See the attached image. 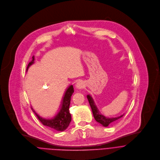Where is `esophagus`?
Returning a JSON list of instances; mask_svg holds the SVG:
<instances>
[{"instance_id":"1","label":"esophagus","mask_w":160,"mask_h":160,"mask_svg":"<svg viewBox=\"0 0 160 160\" xmlns=\"http://www.w3.org/2000/svg\"><path fill=\"white\" fill-rule=\"evenodd\" d=\"M84 86H85V85H84V82H83L82 81H78V82H77L76 85V88L77 89H79L84 88Z\"/></svg>"}]
</instances>
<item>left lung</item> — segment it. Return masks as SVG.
Listing matches in <instances>:
<instances>
[{"label": "left lung", "instance_id": "left-lung-1", "mask_svg": "<svg viewBox=\"0 0 160 160\" xmlns=\"http://www.w3.org/2000/svg\"><path fill=\"white\" fill-rule=\"evenodd\" d=\"M87 98L88 100L89 103L90 107L91 108V110H92V114H93L94 119L96 120V121H97L98 122L101 123L104 127H107V126H108L110 125H112V123H113L116 121H117L119 118L122 117L123 116V115H124V114H123V115H120L119 117H115V118L106 117L104 115H102L99 112L97 107H96V105H94L93 100H92V98H91V97L90 95H88L87 96Z\"/></svg>", "mask_w": 160, "mask_h": 160}]
</instances>
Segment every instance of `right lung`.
Returning a JSON list of instances; mask_svg holds the SVG:
<instances>
[{
	"mask_svg": "<svg viewBox=\"0 0 160 160\" xmlns=\"http://www.w3.org/2000/svg\"><path fill=\"white\" fill-rule=\"evenodd\" d=\"M34 60L35 58L34 56H33L32 60L28 63L27 70L29 67L34 63ZM73 92L74 88L73 86L71 85L68 88L64 96H63L62 102H61L62 105L60 111L53 118L45 119L42 118L33 110V108H31V109L33 110V112L36 114L37 118L43 125H46L48 127H50V128L57 131H63L68 128V127L69 125V123L71 121V115L69 112V106L71 103V96Z\"/></svg>",
	"mask_w": 160,
	"mask_h": 160,
	"instance_id": "add662e5",
	"label": "right lung"
}]
</instances>
